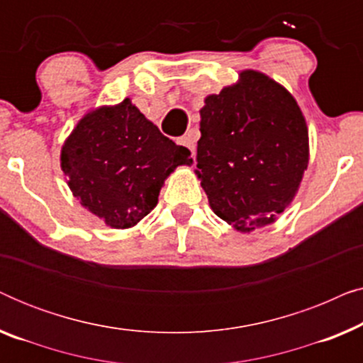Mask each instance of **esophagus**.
<instances>
[{"label":"esophagus","mask_w":363,"mask_h":363,"mask_svg":"<svg viewBox=\"0 0 363 363\" xmlns=\"http://www.w3.org/2000/svg\"><path fill=\"white\" fill-rule=\"evenodd\" d=\"M195 142H196L195 140V133H193L191 130L185 133L183 137L178 138V143H180V145H183V147H186L191 153H195Z\"/></svg>","instance_id":"obj_1"}]
</instances>
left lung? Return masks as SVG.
I'll list each match as a JSON object with an SVG mask.
<instances>
[{
    "label": "left lung",
    "mask_w": 363,
    "mask_h": 363,
    "mask_svg": "<svg viewBox=\"0 0 363 363\" xmlns=\"http://www.w3.org/2000/svg\"><path fill=\"white\" fill-rule=\"evenodd\" d=\"M200 116L196 175L211 210L241 233L274 223L309 163V133L296 99L247 69L208 96Z\"/></svg>",
    "instance_id": "1"
}]
</instances>
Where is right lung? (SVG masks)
<instances>
[{"instance_id": "1", "label": "right lung", "mask_w": 363, "mask_h": 363, "mask_svg": "<svg viewBox=\"0 0 363 363\" xmlns=\"http://www.w3.org/2000/svg\"><path fill=\"white\" fill-rule=\"evenodd\" d=\"M191 162L190 150L163 135L130 99L86 113L61 150L72 195L116 230L147 216L167 177Z\"/></svg>"}]
</instances>
